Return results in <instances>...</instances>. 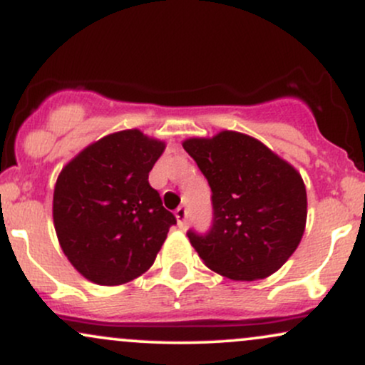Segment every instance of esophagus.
Listing matches in <instances>:
<instances>
[{
  "label": "esophagus",
  "instance_id": "obj_1",
  "mask_svg": "<svg viewBox=\"0 0 365 365\" xmlns=\"http://www.w3.org/2000/svg\"><path fill=\"white\" fill-rule=\"evenodd\" d=\"M175 215H177V220H178V226L180 228H185L187 226V220H188V209L185 206H180L177 211H175Z\"/></svg>",
  "mask_w": 365,
  "mask_h": 365
}]
</instances>
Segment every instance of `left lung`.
<instances>
[{"instance_id": "8db88e82", "label": "left lung", "mask_w": 365, "mask_h": 365, "mask_svg": "<svg viewBox=\"0 0 365 365\" xmlns=\"http://www.w3.org/2000/svg\"><path fill=\"white\" fill-rule=\"evenodd\" d=\"M183 149L211 187L212 221L187 237L209 269L240 282L278 271L302 240L307 194L302 177L262 142L238 132L188 139Z\"/></svg>"}]
</instances>
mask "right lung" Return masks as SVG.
<instances>
[{
    "label": "right lung",
    "instance_id": "add662e5",
    "mask_svg": "<svg viewBox=\"0 0 365 365\" xmlns=\"http://www.w3.org/2000/svg\"><path fill=\"white\" fill-rule=\"evenodd\" d=\"M165 144L140 130L83 149L58 177L53 220L75 269L98 284L127 283L153 266L177 217L149 185Z\"/></svg>",
    "mask_w": 365,
    "mask_h": 365
}]
</instances>
